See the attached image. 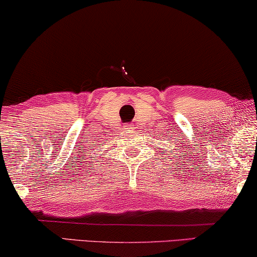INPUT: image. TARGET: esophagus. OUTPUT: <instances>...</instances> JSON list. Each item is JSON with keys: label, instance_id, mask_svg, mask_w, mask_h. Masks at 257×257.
<instances>
[{"label": "esophagus", "instance_id": "esophagus-1", "mask_svg": "<svg viewBox=\"0 0 257 257\" xmlns=\"http://www.w3.org/2000/svg\"><path fill=\"white\" fill-rule=\"evenodd\" d=\"M124 129H125V130H129V129H132V127H130V125H128V124H125V125H124Z\"/></svg>", "mask_w": 257, "mask_h": 257}]
</instances>
